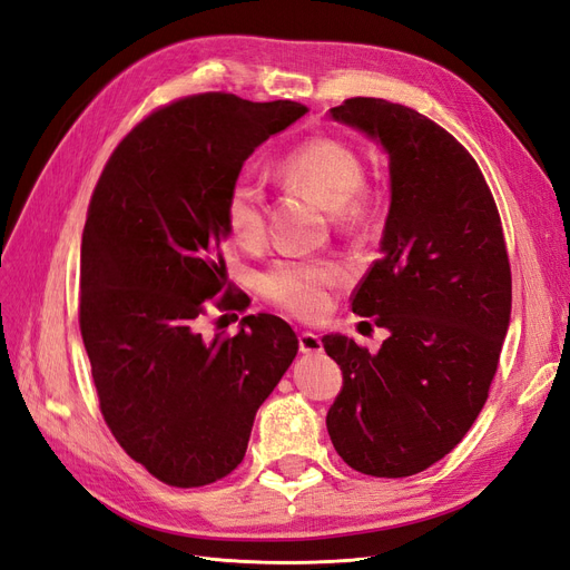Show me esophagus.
Wrapping results in <instances>:
<instances>
[{
	"label": "esophagus",
	"mask_w": 570,
	"mask_h": 570,
	"mask_svg": "<svg viewBox=\"0 0 570 570\" xmlns=\"http://www.w3.org/2000/svg\"><path fill=\"white\" fill-rule=\"evenodd\" d=\"M321 350H323V342L316 333H308V331L299 333V352L302 354H318Z\"/></svg>",
	"instance_id": "1"
}]
</instances>
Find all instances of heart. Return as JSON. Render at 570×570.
<instances>
[{"label":"heart","mask_w":570,"mask_h":570,"mask_svg":"<svg viewBox=\"0 0 570 570\" xmlns=\"http://www.w3.org/2000/svg\"><path fill=\"white\" fill-rule=\"evenodd\" d=\"M283 176L308 189L323 206L337 212V220L352 223L364 212L358 189L364 185V164L358 154L337 137H308L281 164ZM264 187L252 176L233 178L223 202L228 233L239 245H256L264 237ZM342 271L327 262L278 258L258 278L262 295L297 318H318L331 306V292Z\"/></svg>","instance_id":"b5f03b06"}]
</instances>
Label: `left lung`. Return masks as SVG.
Segmentation results:
<instances>
[{
    "label": "left lung",
    "mask_w": 570,
    "mask_h": 570,
    "mask_svg": "<svg viewBox=\"0 0 570 570\" xmlns=\"http://www.w3.org/2000/svg\"><path fill=\"white\" fill-rule=\"evenodd\" d=\"M331 114L390 159L381 258L352 295L390 337L375 354L321 340L342 371L325 425L354 471L406 478L450 454L488 402L511 318L502 218L469 149L435 120L375 97Z\"/></svg>",
    "instance_id": "left-lung-1"
}]
</instances>
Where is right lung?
Wrapping results in <instances>:
<instances>
[{"label":"right lung","mask_w":570,"mask_h":570,"mask_svg":"<svg viewBox=\"0 0 570 570\" xmlns=\"http://www.w3.org/2000/svg\"><path fill=\"white\" fill-rule=\"evenodd\" d=\"M306 111L228 92L170 101L118 142L92 193L78 314L99 409L126 454L170 488L237 469L256 409L297 356L278 316L249 314L214 340L202 316L249 306L223 262V202L249 154Z\"/></svg>","instance_id":"obj_1"}]
</instances>
